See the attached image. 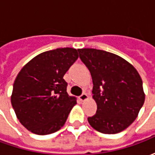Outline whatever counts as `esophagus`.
Listing matches in <instances>:
<instances>
[{"label":"esophagus","instance_id":"obj_1","mask_svg":"<svg viewBox=\"0 0 155 155\" xmlns=\"http://www.w3.org/2000/svg\"><path fill=\"white\" fill-rule=\"evenodd\" d=\"M87 98H88V95L85 94V93H83V94H81V96H80V99H81V101H85Z\"/></svg>","mask_w":155,"mask_h":155}]
</instances>
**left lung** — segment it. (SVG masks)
I'll return each instance as SVG.
<instances>
[{
	"label": "left lung",
	"instance_id": "obj_1",
	"mask_svg": "<svg viewBox=\"0 0 155 155\" xmlns=\"http://www.w3.org/2000/svg\"><path fill=\"white\" fill-rule=\"evenodd\" d=\"M81 61L93 81L96 114L88 117L91 126L103 134L120 133L133 123L144 102L143 82L133 65L110 52L79 49Z\"/></svg>",
	"mask_w": 155,
	"mask_h": 155
}]
</instances>
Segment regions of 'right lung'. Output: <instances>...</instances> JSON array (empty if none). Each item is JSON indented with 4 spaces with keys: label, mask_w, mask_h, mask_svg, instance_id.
Returning <instances> with one entry per match:
<instances>
[{
    "label": "right lung",
    "mask_w": 155,
    "mask_h": 155,
    "mask_svg": "<svg viewBox=\"0 0 155 155\" xmlns=\"http://www.w3.org/2000/svg\"><path fill=\"white\" fill-rule=\"evenodd\" d=\"M78 57L75 49L58 48L36 55L19 72L12 104L17 119L31 132L50 134L64 124L76 99L68 94L63 77Z\"/></svg>",
    "instance_id": "obj_1"
}]
</instances>
